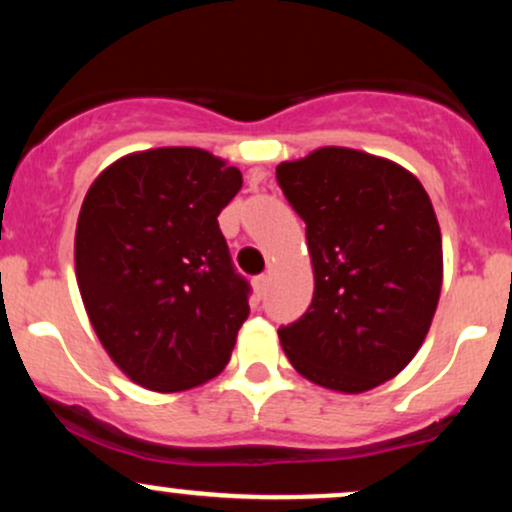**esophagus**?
I'll list each match as a JSON object with an SVG mask.
<instances>
[{
	"instance_id": "esophagus-1",
	"label": "esophagus",
	"mask_w": 512,
	"mask_h": 512,
	"mask_svg": "<svg viewBox=\"0 0 512 512\" xmlns=\"http://www.w3.org/2000/svg\"><path fill=\"white\" fill-rule=\"evenodd\" d=\"M252 286H255V296L262 298L264 293H267V286H269V276L267 274H260L252 279Z\"/></svg>"
}]
</instances>
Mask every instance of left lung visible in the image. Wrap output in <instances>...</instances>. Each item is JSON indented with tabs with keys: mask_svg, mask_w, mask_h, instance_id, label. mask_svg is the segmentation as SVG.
<instances>
[{
	"mask_svg": "<svg viewBox=\"0 0 512 512\" xmlns=\"http://www.w3.org/2000/svg\"><path fill=\"white\" fill-rule=\"evenodd\" d=\"M305 221L315 293L279 339L298 373L337 392L395 378L424 344L440 284L443 243L424 185L397 163L325 146L276 166Z\"/></svg>",
	"mask_w": 512,
	"mask_h": 512,
	"instance_id": "left-lung-1",
	"label": "left lung"
}]
</instances>
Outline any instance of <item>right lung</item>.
<instances>
[{"instance_id":"add662e5","label":"right lung","mask_w":512,"mask_h":512,"mask_svg":"<svg viewBox=\"0 0 512 512\" xmlns=\"http://www.w3.org/2000/svg\"><path fill=\"white\" fill-rule=\"evenodd\" d=\"M243 175L209 151L166 146L120 158L91 185L76 223L88 320L134 383L178 392L231 358L250 313L216 216Z\"/></svg>"}]
</instances>
